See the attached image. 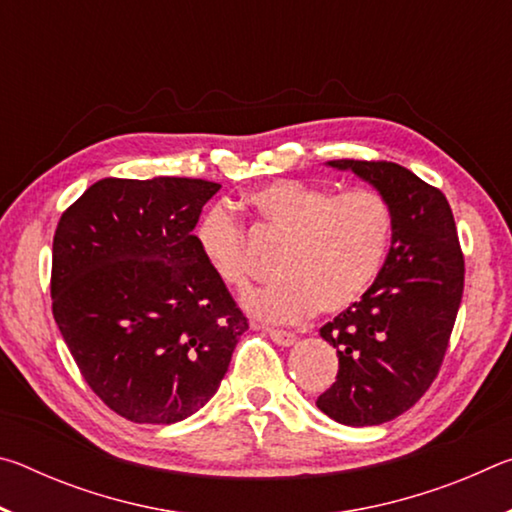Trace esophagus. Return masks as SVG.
Here are the masks:
<instances>
[{
  "mask_svg": "<svg viewBox=\"0 0 512 512\" xmlns=\"http://www.w3.org/2000/svg\"><path fill=\"white\" fill-rule=\"evenodd\" d=\"M268 336H271L273 343L282 345V348H289V345L296 343V334L293 332H287V329H275V327H266Z\"/></svg>",
  "mask_w": 512,
  "mask_h": 512,
  "instance_id": "34e87169",
  "label": "esophagus"
}]
</instances>
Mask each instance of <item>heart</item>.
Returning <instances> with one entry per match:
<instances>
[{
	"label": "heart",
	"instance_id": "heart-1",
	"mask_svg": "<svg viewBox=\"0 0 512 512\" xmlns=\"http://www.w3.org/2000/svg\"><path fill=\"white\" fill-rule=\"evenodd\" d=\"M264 228L284 239L271 284L246 293L244 307L266 320H300L318 307L339 314L359 302L384 271L395 239V210L372 187L336 194L327 185L273 180L248 194ZM196 246L228 287L255 275L244 225L212 207L196 225Z\"/></svg>",
	"mask_w": 512,
	"mask_h": 512
}]
</instances>
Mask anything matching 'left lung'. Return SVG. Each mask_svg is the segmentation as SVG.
I'll return each instance as SVG.
<instances>
[{"label": "left lung", "instance_id": "8db88e82", "mask_svg": "<svg viewBox=\"0 0 512 512\" xmlns=\"http://www.w3.org/2000/svg\"><path fill=\"white\" fill-rule=\"evenodd\" d=\"M379 189L395 210V239L370 291L320 336L336 348V381L316 406L348 427L397 418L443 366L463 298L465 262L445 194L386 160H329Z\"/></svg>", "mask_w": 512, "mask_h": 512}]
</instances>
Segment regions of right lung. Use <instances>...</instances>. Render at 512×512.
Returning a JSON list of instances; mask_svg holds the SVG:
<instances>
[{
    "label": "right lung",
    "mask_w": 512,
    "mask_h": 512,
    "mask_svg": "<svg viewBox=\"0 0 512 512\" xmlns=\"http://www.w3.org/2000/svg\"><path fill=\"white\" fill-rule=\"evenodd\" d=\"M219 183L103 178L63 212L51 311L83 379L140 424L189 418L219 391L248 329L196 246Z\"/></svg>",
    "instance_id": "add662e5"
}]
</instances>
